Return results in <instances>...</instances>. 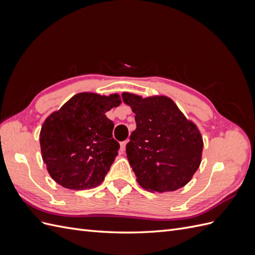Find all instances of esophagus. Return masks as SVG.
Returning a JSON list of instances; mask_svg holds the SVG:
<instances>
[{
  "label": "esophagus",
  "mask_w": 255,
  "mask_h": 255,
  "mask_svg": "<svg viewBox=\"0 0 255 255\" xmlns=\"http://www.w3.org/2000/svg\"><path fill=\"white\" fill-rule=\"evenodd\" d=\"M127 143H128V141H127V140H126V141H122V142H120V149H121V151H122V152H125V151H126Z\"/></svg>",
  "instance_id": "1"
}]
</instances>
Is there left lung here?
Returning a JSON list of instances; mask_svg holds the SVG:
<instances>
[{"label": "left lung", "mask_w": 255, "mask_h": 255, "mask_svg": "<svg viewBox=\"0 0 255 255\" xmlns=\"http://www.w3.org/2000/svg\"><path fill=\"white\" fill-rule=\"evenodd\" d=\"M135 114L136 129L127 144V156L137 182L149 191H174L185 186L201 164L203 139L170 98H142L123 92Z\"/></svg>", "instance_id": "1"}]
</instances>
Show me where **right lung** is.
<instances>
[{
    "mask_svg": "<svg viewBox=\"0 0 255 255\" xmlns=\"http://www.w3.org/2000/svg\"><path fill=\"white\" fill-rule=\"evenodd\" d=\"M120 103L118 94L81 92L44 120L39 135L42 159L57 184L83 190L104 181L120 148L105 113Z\"/></svg>",
    "mask_w": 255,
    "mask_h": 255,
    "instance_id": "add662e5",
    "label": "right lung"
}]
</instances>
